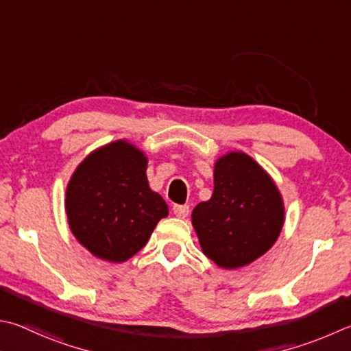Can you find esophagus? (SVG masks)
<instances>
[{"mask_svg": "<svg viewBox=\"0 0 351 351\" xmlns=\"http://www.w3.org/2000/svg\"><path fill=\"white\" fill-rule=\"evenodd\" d=\"M173 213L176 218H186L189 215V206H180V204H178V206H173Z\"/></svg>", "mask_w": 351, "mask_h": 351, "instance_id": "34e87169", "label": "esophagus"}]
</instances>
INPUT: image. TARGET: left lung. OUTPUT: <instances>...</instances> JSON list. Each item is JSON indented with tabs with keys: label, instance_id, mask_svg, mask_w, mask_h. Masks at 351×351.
Returning a JSON list of instances; mask_svg holds the SVG:
<instances>
[{
	"label": "left lung",
	"instance_id": "8db88e82",
	"mask_svg": "<svg viewBox=\"0 0 351 351\" xmlns=\"http://www.w3.org/2000/svg\"><path fill=\"white\" fill-rule=\"evenodd\" d=\"M285 221L282 195L263 165L241 150L216 159L213 193L192 212L201 250L224 270L252 264L275 245Z\"/></svg>",
	"mask_w": 351,
	"mask_h": 351
}]
</instances>
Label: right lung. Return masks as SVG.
Returning <instances> with one entry per match:
<instances>
[{"label":"right lung","instance_id":"add662e5","mask_svg":"<svg viewBox=\"0 0 351 351\" xmlns=\"http://www.w3.org/2000/svg\"><path fill=\"white\" fill-rule=\"evenodd\" d=\"M149 159L127 139L90 152L66 187L67 224L95 258L125 263L147 244L169 206L147 180Z\"/></svg>","mask_w":351,"mask_h":351}]
</instances>
